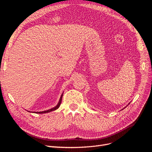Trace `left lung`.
<instances>
[{"label": "left lung", "instance_id": "left-lung-1", "mask_svg": "<svg viewBox=\"0 0 152 152\" xmlns=\"http://www.w3.org/2000/svg\"><path fill=\"white\" fill-rule=\"evenodd\" d=\"M126 107H125V108H126Z\"/></svg>", "mask_w": 152, "mask_h": 152}]
</instances>
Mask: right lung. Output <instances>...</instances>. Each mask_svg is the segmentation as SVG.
<instances>
[{
	"instance_id": "add662e5",
	"label": "right lung",
	"mask_w": 152,
	"mask_h": 152,
	"mask_svg": "<svg viewBox=\"0 0 152 152\" xmlns=\"http://www.w3.org/2000/svg\"><path fill=\"white\" fill-rule=\"evenodd\" d=\"M63 94H61V97H60V100H59V102H58V104L56 105L55 107H53V108H51V109H49V110H45V111H36V112H35V113H38V114H42V113H49V112H50V111H55V110H56L57 109H58L59 107H60V104H61V100H62V97H63ZM29 112H31V111H29ZM32 112V111H31Z\"/></svg>"
}]
</instances>
